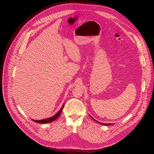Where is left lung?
<instances>
[{"label": "left lung", "mask_w": 154, "mask_h": 154, "mask_svg": "<svg viewBox=\"0 0 154 154\" xmlns=\"http://www.w3.org/2000/svg\"><path fill=\"white\" fill-rule=\"evenodd\" d=\"M94 121H96V122H97V121L96 120H95L94 119ZM97 123H100V124H102V125H109V124H105V123H100V122H97Z\"/></svg>", "instance_id": "1"}]
</instances>
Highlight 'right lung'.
Masks as SVG:
<instances>
[{"instance_id":"right-lung-1","label":"right lung","mask_w":154,"mask_h":154,"mask_svg":"<svg viewBox=\"0 0 154 154\" xmlns=\"http://www.w3.org/2000/svg\"><path fill=\"white\" fill-rule=\"evenodd\" d=\"M63 106H62V108L59 110L57 114H55L54 116H53V117H51V118H48V119H42V120H33V121H34L35 122L38 123H48L52 122H53V121H54L56 119H57V118L59 117V116H60V115L61 114L62 109H63Z\"/></svg>"}]
</instances>
